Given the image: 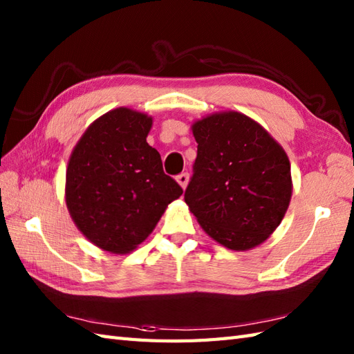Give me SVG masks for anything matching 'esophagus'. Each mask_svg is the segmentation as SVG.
Returning <instances> with one entry per match:
<instances>
[{
    "label": "esophagus",
    "instance_id": "1",
    "mask_svg": "<svg viewBox=\"0 0 354 354\" xmlns=\"http://www.w3.org/2000/svg\"><path fill=\"white\" fill-rule=\"evenodd\" d=\"M189 179H190V175H189V173H181V175H178L176 176V181L179 183V185H181L183 187V189H185V187H187V184H189Z\"/></svg>",
    "mask_w": 354,
    "mask_h": 354
}]
</instances>
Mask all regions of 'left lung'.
I'll list each match as a JSON object with an SVG mask.
<instances>
[{"instance_id":"left-lung-1","label":"left lung","mask_w":354,"mask_h":354,"mask_svg":"<svg viewBox=\"0 0 354 354\" xmlns=\"http://www.w3.org/2000/svg\"><path fill=\"white\" fill-rule=\"evenodd\" d=\"M198 156L184 199L201 227L228 250L260 245L280 225L292 196L283 147L239 112L193 124Z\"/></svg>"}]
</instances>
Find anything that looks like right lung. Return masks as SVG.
Here are the masks:
<instances>
[{
  "label": "right lung",
  "instance_id": "1",
  "mask_svg": "<svg viewBox=\"0 0 354 354\" xmlns=\"http://www.w3.org/2000/svg\"><path fill=\"white\" fill-rule=\"evenodd\" d=\"M150 127L152 118L141 112L109 111L88 127L70 156L66 207L82 234L104 251L135 250L183 194L147 145Z\"/></svg>",
  "mask_w": 354,
  "mask_h": 354
}]
</instances>
